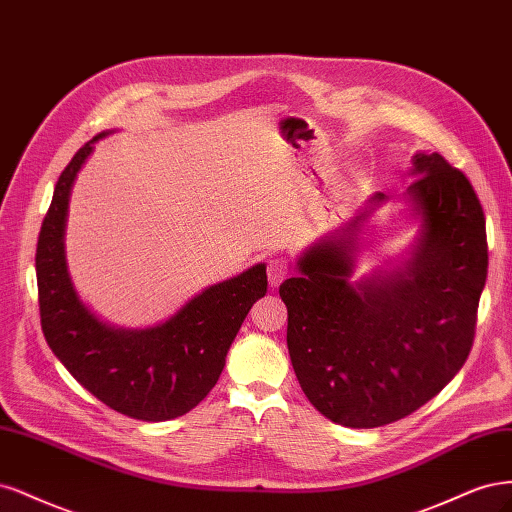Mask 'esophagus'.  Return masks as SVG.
I'll return each instance as SVG.
<instances>
[{"mask_svg":"<svg viewBox=\"0 0 512 512\" xmlns=\"http://www.w3.org/2000/svg\"><path fill=\"white\" fill-rule=\"evenodd\" d=\"M289 276V263L285 259H270L268 261V280L272 287H278Z\"/></svg>","mask_w":512,"mask_h":512,"instance_id":"1","label":"esophagus"}]
</instances>
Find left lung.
I'll use <instances>...</instances> for the list:
<instances>
[{
	"label": "left lung",
	"instance_id": "8db88e82",
	"mask_svg": "<svg viewBox=\"0 0 512 512\" xmlns=\"http://www.w3.org/2000/svg\"><path fill=\"white\" fill-rule=\"evenodd\" d=\"M410 176L421 234L404 268L349 280L357 229L387 200L376 193L338 236L308 249L300 276L278 289L306 398L359 430L408 417L461 370L487 278L485 214L466 174L438 153H417Z\"/></svg>",
	"mask_w": 512,
	"mask_h": 512
}]
</instances>
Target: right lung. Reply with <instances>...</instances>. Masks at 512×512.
I'll return each mask as SVG.
<instances>
[{"label": "right lung", "mask_w": 512, "mask_h": 512, "mask_svg": "<svg viewBox=\"0 0 512 512\" xmlns=\"http://www.w3.org/2000/svg\"><path fill=\"white\" fill-rule=\"evenodd\" d=\"M95 136L57 180L42 221L36 274L44 338L76 381L112 410L140 421H168L200 404L217 385L225 357L251 306L268 291L266 266L195 295L166 323L112 327L82 304L65 263V219L74 178Z\"/></svg>", "instance_id": "1"}]
</instances>
